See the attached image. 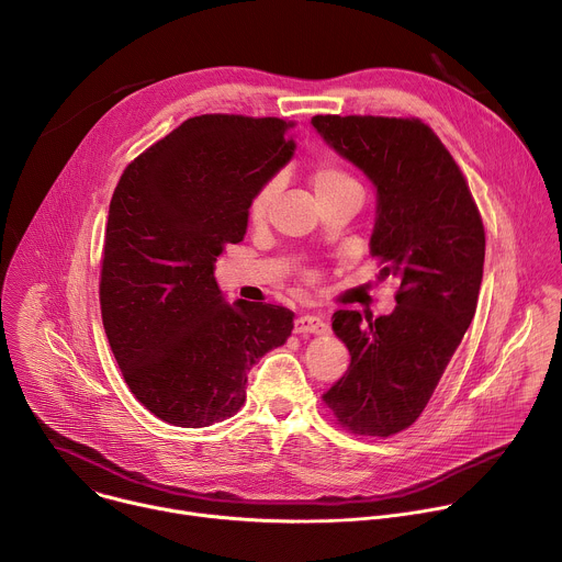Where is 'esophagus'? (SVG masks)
Returning a JSON list of instances; mask_svg holds the SVG:
<instances>
[{
	"mask_svg": "<svg viewBox=\"0 0 562 562\" xmlns=\"http://www.w3.org/2000/svg\"><path fill=\"white\" fill-rule=\"evenodd\" d=\"M295 334H302V336H306V334H327V323L319 315H300V317H295Z\"/></svg>",
	"mask_w": 562,
	"mask_h": 562,
	"instance_id": "esophagus-1",
	"label": "esophagus"
}]
</instances>
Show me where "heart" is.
<instances>
[{
  "label": "heart",
  "mask_w": 562,
  "mask_h": 562,
  "mask_svg": "<svg viewBox=\"0 0 562 562\" xmlns=\"http://www.w3.org/2000/svg\"><path fill=\"white\" fill-rule=\"evenodd\" d=\"M311 187L315 191V198L323 200V198H329V195H336V193H342V191H353V189H360L358 182L342 169L338 167L336 162H319L313 167L311 171ZM271 200H273V184H267L262 187L251 204H249V215L254 222H262L269 206H271Z\"/></svg>",
  "instance_id": "obj_1"
}]
</instances>
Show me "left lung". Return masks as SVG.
Masks as SVG:
<instances>
[{
    "label": "left lung",
    "mask_w": 562,
    "mask_h": 562,
    "mask_svg": "<svg viewBox=\"0 0 562 562\" xmlns=\"http://www.w3.org/2000/svg\"><path fill=\"white\" fill-rule=\"evenodd\" d=\"M313 128L375 189L369 254L400 280L389 315L340 308L347 373L323 395L360 436L407 429L469 329L485 267V228L449 150L420 120L315 115Z\"/></svg>",
    "instance_id": "left-lung-1"
}]
</instances>
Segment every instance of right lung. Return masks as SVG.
<instances>
[{
	"label": "right lung",
	"instance_id": "1",
	"mask_svg": "<svg viewBox=\"0 0 562 562\" xmlns=\"http://www.w3.org/2000/svg\"><path fill=\"white\" fill-rule=\"evenodd\" d=\"M293 124L200 115L122 173L106 222L100 304L111 351L159 420L200 429L237 414L247 375L286 342L293 311L226 302L215 262L243 243L254 195L291 162Z\"/></svg>",
	"mask_w": 562,
	"mask_h": 562
}]
</instances>
